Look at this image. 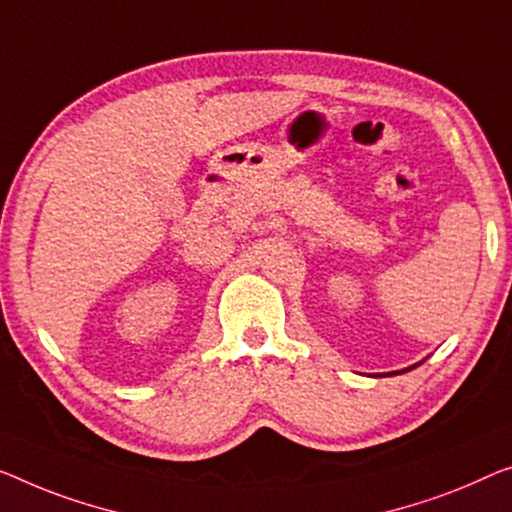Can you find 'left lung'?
Segmentation results:
<instances>
[{
	"instance_id": "left-lung-1",
	"label": "left lung",
	"mask_w": 512,
	"mask_h": 512,
	"mask_svg": "<svg viewBox=\"0 0 512 512\" xmlns=\"http://www.w3.org/2000/svg\"><path fill=\"white\" fill-rule=\"evenodd\" d=\"M418 365V363H416ZM416 365H411V368H416ZM411 368H404V370H400V372H409ZM400 372H388V377H393V375H400Z\"/></svg>"
}]
</instances>
